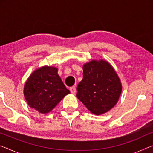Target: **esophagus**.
<instances>
[{
  "mask_svg": "<svg viewBox=\"0 0 153 153\" xmlns=\"http://www.w3.org/2000/svg\"><path fill=\"white\" fill-rule=\"evenodd\" d=\"M69 90H70V91H71V93L74 94L75 93H76V86H72V87H71V88H69Z\"/></svg>",
  "mask_w": 153,
  "mask_h": 153,
  "instance_id": "1",
  "label": "esophagus"
}]
</instances>
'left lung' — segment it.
Segmentation results:
<instances>
[{
	"instance_id": "obj_1",
	"label": "left lung",
	"mask_w": 153,
	"mask_h": 153,
	"mask_svg": "<svg viewBox=\"0 0 153 153\" xmlns=\"http://www.w3.org/2000/svg\"><path fill=\"white\" fill-rule=\"evenodd\" d=\"M77 97L91 113L100 115L118 102L122 85L117 74L106 60H93L83 66V79L77 87Z\"/></svg>"
}]
</instances>
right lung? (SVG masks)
<instances>
[{"label":"right lung","instance_id":"right-lung-1","mask_svg":"<svg viewBox=\"0 0 153 153\" xmlns=\"http://www.w3.org/2000/svg\"><path fill=\"white\" fill-rule=\"evenodd\" d=\"M69 93L58 74V69L52 66H43L34 71L24 88L28 105L42 114L52 111Z\"/></svg>","mask_w":153,"mask_h":153}]
</instances>
